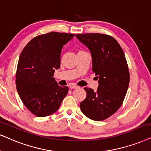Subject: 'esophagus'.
Segmentation results:
<instances>
[{
    "mask_svg": "<svg viewBox=\"0 0 151 151\" xmlns=\"http://www.w3.org/2000/svg\"><path fill=\"white\" fill-rule=\"evenodd\" d=\"M70 88L77 89V88H79V86H76L74 84H71V85H70Z\"/></svg>",
    "mask_w": 151,
    "mask_h": 151,
    "instance_id": "1",
    "label": "esophagus"
}]
</instances>
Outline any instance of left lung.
<instances>
[{
    "mask_svg": "<svg viewBox=\"0 0 151 151\" xmlns=\"http://www.w3.org/2000/svg\"><path fill=\"white\" fill-rule=\"evenodd\" d=\"M76 37L91 51L92 70L99 79L96 91L84 88L86 98L80 103V108L90 119L103 121L120 108L128 88L129 72L125 53L111 36L86 33Z\"/></svg>",
    "mask_w": 151,
    "mask_h": 151,
    "instance_id": "1",
    "label": "left lung"
}]
</instances>
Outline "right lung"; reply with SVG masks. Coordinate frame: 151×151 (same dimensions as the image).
Returning <instances> with one entry per match:
<instances>
[{"label":"right lung","instance_id":"1","mask_svg":"<svg viewBox=\"0 0 151 151\" xmlns=\"http://www.w3.org/2000/svg\"><path fill=\"white\" fill-rule=\"evenodd\" d=\"M74 34L51 32L31 40L23 49L19 59L16 86L26 108L38 117L56 111L68 93L67 86H60L53 77L60 68L63 45Z\"/></svg>","mask_w":151,"mask_h":151}]
</instances>
